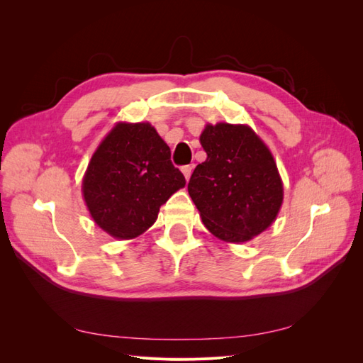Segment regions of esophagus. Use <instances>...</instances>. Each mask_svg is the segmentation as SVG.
Instances as JSON below:
<instances>
[{"mask_svg": "<svg viewBox=\"0 0 363 363\" xmlns=\"http://www.w3.org/2000/svg\"><path fill=\"white\" fill-rule=\"evenodd\" d=\"M192 169H194L192 164H186V167H183V168H182V172H183V175H184L186 182H189V179H191V174H192Z\"/></svg>", "mask_w": 363, "mask_h": 363, "instance_id": "1", "label": "esophagus"}]
</instances>
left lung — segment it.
<instances>
[{
	"label": "left lung",
	"instance_id": "1",
	"mask_svg": "<svg viewBox=\"0 0 363 363\" xmlns=\"http://www.w3.org/2000/svg\"><path fill=\"white\" fill-rule=\"evenodd\" d=\"M188 191L208 232L225 242H245L276 221L283 183L268 147L248 125H206Z\"/></svg>",
	"mask_w": 363,
	"mask_h": 363
}]
</instances>
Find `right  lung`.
Segmentation results:
<instances>
[{
	"mask_svg": "<svg viewBox=\"0 0 363 363\" xmlns=\"http://www.w3.org/2000/svg\"><path fill=\"white\" fill-rule=\"evenodd\" d=\"M184 184L155 127L119 123L87 164L83 196L98 227L116 239H133L156 223L160 206Z\"/></svg>",
	"mask_w": 363,
	"mask_h": 363,
	"instance_id": "right-lung-1",
	"label": "right lung"
}]
</instances>
